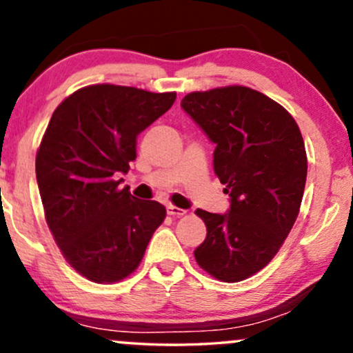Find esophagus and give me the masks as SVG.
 Here are the masks:
<instances>
[{"mask_svg":"<svg viewBox=\"0 0 353 353\" xmlns=\"http://www.w3.org/2000/svg\"><path fill=\"white\" fill-rule=\"evenodd\" d=\"M165 210H168V214L169 216H172V217H179V216H184L185 214V210L184 209H179V208H176V205H165Z\"/></svg>","mask_w":353,"mask_h":353,"instance_id":"34e87169","label":"esophagus"}]
</instances>
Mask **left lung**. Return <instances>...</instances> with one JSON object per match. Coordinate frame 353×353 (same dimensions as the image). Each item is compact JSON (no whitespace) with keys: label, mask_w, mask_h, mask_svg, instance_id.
<instances>
[{"label":"left lung","mask_w":353,"mask_h":353,"mask_svg":"<svg viewBox=\"0 0 353 353\" xmlns=\"http://www.w3.org/2000/svg\"><path fill=\"white\" fill-rule=\"evenodd\" d=\"M181 108L214 149V172L229 209H197L208 236L197 264L222 282H239L269 264L299 216L307 154L294 117L262 92L244 86L190 92Z\"/></svg>","instance_id":"obj_1"}]
</instances>
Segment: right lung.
I'll return each mask as SVG.
<instances>
[{
  "label": "right lung",
  "mask_w": 353,
  "mask_h": 353,
  "mask_svg": "<svg viewBox=\"0 0 353 353\" xmlns=\"http://www.w3.org/2000/svg\"><path fill=\"white\" fill-rule=\"evenodd\" d=\"M176 92L96 84L56 108L36 156L44 214L66 261L98 283L134 272L165 208L121 189L137 136L168 112Z\"/></svg>",
  "instance_id": "obj_1"
}]
</instances>
